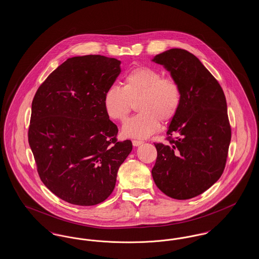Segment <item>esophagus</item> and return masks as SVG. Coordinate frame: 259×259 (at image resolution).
<instances>
[{"mask_svg":"<svg viewBox=\"0 0 259 259\" xmlns=\"http://www.w3.org/2000/svg\"><path fill=\"white\" fill-rule=\"evenodd\" d=\"M132 144H133V146H134V147H139V146H141L142 144H144V142H143V141L134 140V141H132Z\"/></svg>","mask_w":259,"mask_h":259,"instance_id":"esophagus-1","label":"esophagus"}]
</instances>
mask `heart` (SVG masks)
I'll return each mask as SVG.
<instances>
[{
  "instance_id": "heart-1",
  "label": "heart",
  "mask_w": 259,
  "mask_h": 259,
  "mask_svg": "<svg viewBox=\"0 0 259 259\" xmlns=\"http://www.w3.org/2000/svg\"><path fill=\"white\" fill-rule=\"evenodd\" d=\"M136 103L139 111L122 127L126 138L147 139L158 131L162 121H170L182 104V89L176 79L159 71L138 67L124 75L122 87L111 85L104 96V109L114 121H124Z\"/></svg>"
}]
</instances>
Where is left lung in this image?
I'll return each instance as SVG.
<instances>
[{
  "mask_svg": "<svg viewBox=\"0 0 259 259\" xmlns=\"http://www.w3.org/2000/svg\"><path fill=\"white\" fill-rule=\"evenodd\" d=\"M151 61L162 65L182 89V104L167 135L169 145L154 144L151 170L156 186L169 197L186 200L205 192L222 177L231 141L223 90L195 55L166 50Z\"/></svg>",
  "mask_w": 259,
  "mask_h": 259,
  "instance_id": "left-lung-1",
  "label": "left lung"
}]
</instances>
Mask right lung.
Masks as SVG:
<instances>
[{"label":"right lung","instance_id":"add662e5","mask_svg":"<svg viewBox=\"0 0 259 259\" xmlns=\"http://www.w3.org/2000/svg\"><path fill=\"white\" fill-rule=\"evenodd\" d=\"M121 62L102 55L68 58L38 87L28 141L44 185L62 200L93 206L111 194L120 165L132 151L117 142L104 96Z\"/></svg>","mask_w":259,"mask_h":259}]
</instances>
